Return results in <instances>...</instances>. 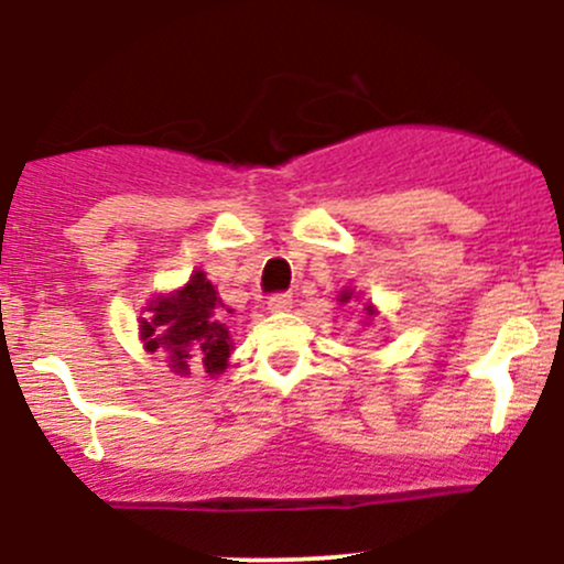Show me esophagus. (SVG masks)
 I'll return each instance as SVG.
<instances>
[{"instance_id":"obj_1","label":"esophagus","mask_w":564,"mask_h":564,"mask_svg":"<svg viewBox=\"0 0 564 564\" xmlns=\"http://www.w3.org/2000/svg\"><path fill=\"white\" fill-rule=\"evenodd\" d=\"M269 310L271 312H290L293 310V295L290 293H276L269 299Z\"/></svg>"}]
</instances>
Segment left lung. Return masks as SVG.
<instances>
[{"mask_svg": "<svg viewBox=\"0 0 564 564\" xmlns=\"http://www.w3.org/2000/svg\"><path fill=\"white\" fill-rule=\"evenodd\" d=\"M350 299H354V290H343L337 301H343V304H345V301H350ZM365 312H367V315H370V317L376 315V310H372V304H365Z\"/></svg>", "mask_w": 564, "mask_h": 564, "instance_id": "obj_1", "label": "left lung"}]
</instances>
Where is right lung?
Returning <instances> with one entry per match:
<instances>
[{"label":"right lung","mask_w":564,"mask_h":564,"mask_svg":"<svg viewBox=\"0 0 564 564\" xmlns=\"http://www.w3.org/2000/svg\"><path fill=\"white\" fill-rule=\"evenodd\" d=\"M230 306L221 304L219 293L205 271H194L181 290L155 295L139 317V337L150 354H166L175 376H205L225 372L232 339L227 332Z\"/></svg>","instance_id":"obj_1"}]
</instances>
